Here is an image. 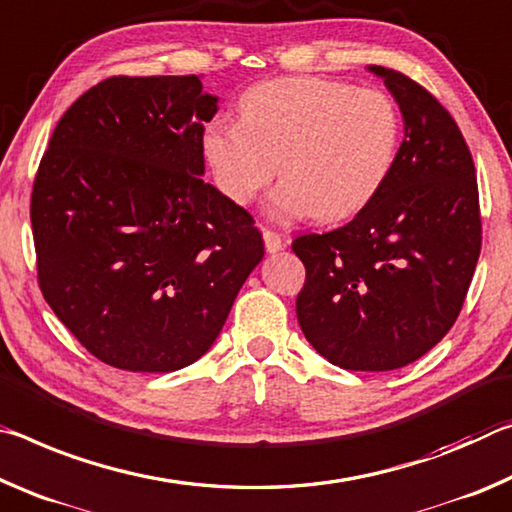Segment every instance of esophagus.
I'll use <instances>...</instances> for the list:
<instances>
[{
	"label": "esophagus",
	"instance_id": "esophagus-1",
	"mask_svg": "<svg viewBox=\"0 0 512 512\" xmlns=\"http://www.w3.org/2000/svg\"><path fill=\"white\" fill-rule=\"evenodd\" d=\"M263 240H265V249L270 251V254L283 249V238L276 231H272V229H263Z\"/></svg>",
	"mask_w": 512,
	"mask_h": 512
}]
</instances>
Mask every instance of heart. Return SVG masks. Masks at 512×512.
<instances>
[{"instance_id":"heart-1","label":"heart","mask_w":512,"mask_h":512,"mask_svg":"<svg viewBox=\"0 0 512 512\" xmlns=\"http://www.w3.org/2000/svg\"><path fill=\"white\" fill-rule=\"evenodd\" d=\"M240 122L204 129V156L217 188L251 204L276 177L272 213L345 220L370 206L395 165L399 113L376 88L290 77L258 83L238 99Z\"/></svg>"}]
</instances>
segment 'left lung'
<instances>
[{
    "instance_id": "obj_1",
    "label": "left lung",
    "mask_w": 512,
    "mask_h": 512,
    "mask_svg": "<svg viewBox=\"0 0 512 512\" xmlns=\"http://www.w3.org/2000/svg\"><path fill=\"white\" fill-rule=\"evenodd\" d=\"M383 77L404 115V142L370 206L340 229L306 233L292 251L306 267L297 320L329 363L388 372L445 338L481 254V208L469 147L429 90L390 67Z\"/></svg>"
}]
</instances>
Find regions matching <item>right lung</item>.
Returning a JSON list of instances; mask_svg holds the SVG:
<instances>
[{
	"mask_svg": "<svg viewBox=\"0 0 512 512\" xmlns=\"http://www.w3.org/2000/svg\"><path fill=\"white\" fill-rule=\"evenodd\" d=\"M197 74L108 77L58 120L31 192L38 286L102 363L174 372L206 354L265 254L245 208L204 183Z\"/></svg>",
	"mask_w": 512,
	"mask_h": 512,
	"instance_id": "add662e5",
	"label": "right lung"
}]
</instances>
